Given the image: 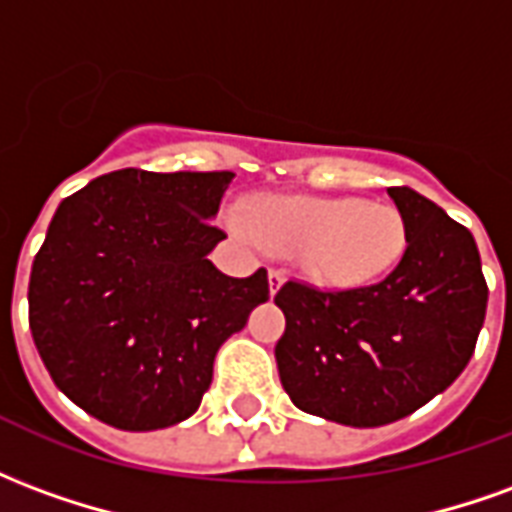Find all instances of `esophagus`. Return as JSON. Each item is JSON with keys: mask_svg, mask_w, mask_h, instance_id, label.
<instances>
[{"mask_svg": "<svg viewBox=\"0 0 512 512\" xmlns=\"http://www.w3.org/2000/svg\"><path fill=\"white\" fill-rule=\"evenodd\" d=\"M282 282H285V271H279V268H271L268 271V290H271V296L282 288Z\"/></svg>", "mask_w": 512, "mask_h": 512, "instance_id": "34e87169", "label": "esophagus"}]
</instances>
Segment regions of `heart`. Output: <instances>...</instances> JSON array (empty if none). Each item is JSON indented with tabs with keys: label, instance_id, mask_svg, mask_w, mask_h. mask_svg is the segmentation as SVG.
<instances>
[{
	"label": "heart",
	"instance_id": "heart-1",
	"mask_svg": "<svg viewBox=\"0 0 512 512\" xmlns=\"http://www.w3.org/2000/svg\"><path fill=\"white\" fill-rule=\"evenodd\" d=\"M235 233L279 255H293L301 274L321 288H365L389 274L406 249V224L386 202L260 194Z\"/></svg>",
	"mask_w": 512,
	"mask_h": 512
}]
</instances>
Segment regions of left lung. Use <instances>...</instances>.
<instances>
[{
	"label": "left lung",
	"instance_id": "obj_1",
	"mask_svg": "<svg viewBox=\"0 0 512 512\" xmlns=\"http://www.w3.org/2000/svg\"><path fill=\"white\" fill-rule=\"evenodd\" d=\"M406 224V252L376 285L318 290L290 279L279 381L296 408L378 428L444 392L469 365L488 285L472 233L408 186L389 189Z\"/></svg>",
	"mask_w": 512,
	"mask_h": 512
}]
</instances>
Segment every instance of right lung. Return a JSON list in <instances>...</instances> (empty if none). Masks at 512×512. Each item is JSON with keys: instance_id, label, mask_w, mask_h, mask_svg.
Instances as JSON below:
<instances>
[{"instance_id": "obj_1", "label": "right lung", "mask_w": 512, "mask_h": 512, "mask_svg": "<svg viewBox=\"0 0 512 512\" xmlns=\"http://www.w3.org/2000/svg\"><path fill=\"white\" fill-rule=\"evenodd\" d=\"M233 172L117 169L60 202L29 274V329L51 381L120 430L200 408L216 351L268 301L266 268L227 277L208 252Z\"/></svg>"}]
</instances>
